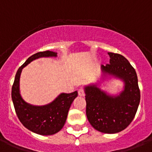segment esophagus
Segmentation results:
<instances>
[{
  "label": "esophagus",
  "mask_w": 152,
  "mask_h": 152,
  "mask_svg": "<svg viewBox=\"0 0 152 152\" xmlns=\"http://www.w3.org/2000/svg\"><path fill=\"white\" fill-rule=\"evenodd\" d=\"M78 93H79V95L80 96V97H84L85 94H86L84 89H83V88L79 89V91H78Z\"/></svg>",
  "instance_id": "1"
}]
</instances>
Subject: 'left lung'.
<instances>
[{
	"label": "left lung",
	"mask_w": 152,
	"mask_h": 152,
	"mask_svg": "<svg viewBox=\"0 0 152 152\" xmlns=\"http://www.w3.org/2000/svg\"><path fill=\"white\" fill-rule=\"evenodd\" d=\"M110 64L101 66L103 73L122 79L124 91L108 95L96 85L85 87L86 115L92 127L105 134L124 130L135 117L140 101L137 75L130 62L120 54L108 52Z\"/></svg>",
	"instance_id": "left-lung-1"
}]
</instances>
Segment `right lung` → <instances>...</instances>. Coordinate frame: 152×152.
<instances>
[{
    "instance_id": "obj_1",
    "label": "right lung",
    "mask_w": 152,
    "mask_h": 152,
    "mask_svg": "<svg viewBox=\"0 0 152 152\" xmlns=\"http://www.w3.org/2000/svg\"><path fill=\"white\" fill-rule=\"evenodd\" d=\"M51 51L39 52L31 55L18 68L12 87V100L19 121L31 131L40 135H52L60 131L66 122L68 111L72 103L78 96V92L61 94L54 101L45 106H33L26 103L19 93L21 72L32 61L42 57H56Z\"/></svg>"
}]
</instances>
